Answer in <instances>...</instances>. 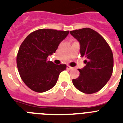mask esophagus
I'll return each instance as SVG.
<instances>
[{"label":"esophagus","instance_id":"obj_1","mask_svg":"<svg viewBox=\"0 0 123 123\" xmlns=\"http://www.w3.org/2000/svg\"><path fill=\"white\" fill-rule=\"evenodd\" d=\"M66 68H67L68 69H72V68H73L71 67V66H70L67 65V66H66Z\"/></svg>","mask_w":123,"mask_h":123}]
</instances>
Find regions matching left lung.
I'll return each instance as SVG.
<instances>
[{"mask_svg": "<svg viewBox=\"0 0 123 123\" xmlns=\"http://www.w3.org/2000/svg\"><path fill=\"white\" fill-rule=\"evenodd\" d=\"M78 40L80 52L86 60V66L79 69V77L73 79V84L80 91L92 94L99 91L111 79L114 67V58L111 47L97 32L90 28L70 31Z\"/></svg>", "mask_w": 123, "mask_h": 123, "instance_id": "left-lung-1", "label": "left lung"}]
</instances>
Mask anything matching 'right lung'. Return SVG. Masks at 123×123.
Listing matches in <instances>:
<instances>
[{
	"label": "right lung",
	"instance_id": "1",
	"mask_svg": "<svg viewBox=\"0 0 123 123\" xmlns=\"http://www.w3.org/2000/svg\"><path fill=\"white\" fill-rule=\"evenodd\" d=\"M69 31L39 29L27 36L20 45L16 57L18 72L28 87L37 92L52 89L66 64H55L47 61L65 39Z\"/></svg>",
	"mask_w": 123,
	"mask_h": 123
}]
</instances>
